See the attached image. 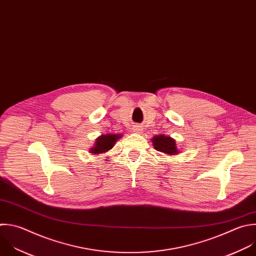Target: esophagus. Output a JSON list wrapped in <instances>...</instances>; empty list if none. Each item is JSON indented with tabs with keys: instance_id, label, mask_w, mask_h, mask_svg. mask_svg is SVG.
Returning <instances> with one entry per match:
<instances>
[{
	"instance_id": "1",
	"label": "esophagus",
	"mask_w": 256,
	"mask_h": 256,
	"mask_svg": "<svg viewBox=\"0 0 256 256\" xmlns=\"http://www.w3.org/2000/svg\"><path fill=\"white\" fill-rule=\"evenodd\" d=\"M134 130L136 132H142V128L140 126H136V128H134Z\"/></svg>"
}]
</instances>
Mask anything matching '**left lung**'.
<instances>
[{"label": "left lung", "instance_id": "8db88e82", "mask_svg": "<svg viewBox=\"0 0 256 256\" xmlns=\"http://www.w3.org/2000/svg\"><path fill=\"white\" fill-rule=\"evenodd\" d=\"M152 144L154 150L170 154V156H174L177 154L178 148H177V144H176V140L174 138H172L171 136H166L164 134H158V136H154L152 138Z\"/></svg>", "mask_w": 256, "mask_h": 256}]
</instances>
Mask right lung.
I'll return each mask as SVG.
<instances>
[{
  "mask_svg": "<svg viewBox=\"0 0 256 256\" xmlns=\"http://www.w3.org/2000/svg\"><path fill=\"white\" fill-rule=\"evenodd\" d=\"M122 138V134H102L96 140V144L90 148V152L94 154H104L112 150L116 142Z\"/></svg>",
  "mask_w": 256,
  "mask_h": 256,
  "instance_id": "right-lung-1",
  "label": "right lung"
}]
</instances>
